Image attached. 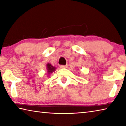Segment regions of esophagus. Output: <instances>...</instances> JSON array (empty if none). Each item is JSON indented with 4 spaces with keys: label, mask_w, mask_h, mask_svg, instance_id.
Segmentation results:
<instances>
[{
    "label": "esophagus",
    "mask_w": 126,
    "mask_h": 126,
    "mask_svg": "<svg viewBox=\"0 0 126 126\" xmlns=\"http://www.w3.org/2000/svg\"><path fill=\"white\" fill-rule=\"evenodd\" d=\"M60 68H67V65H60Z\"/></svg>",
    "instance_id": "1"
}]
</instances>
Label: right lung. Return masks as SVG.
Listing matches in <instances>:
<instances>
[{
	"label": "right lung",
	"mask_w": 126,
	"mask_h": 126,
	"mask_svg": "<svg viewBox=\"0 0 126 126\" xmlns=\"http://www.w3.org/2000/svg\"><path fill=\"white\" fill-rule=\"evenodd\" d=\"M46 69L47 71V74L49 75H50V74L52 73L53 72L55 71V69H56V68L54 66H53L50 63H48L46 65Z\"/></svg>",
	"instance_id": "right-lung-1"
}]
</instances>
